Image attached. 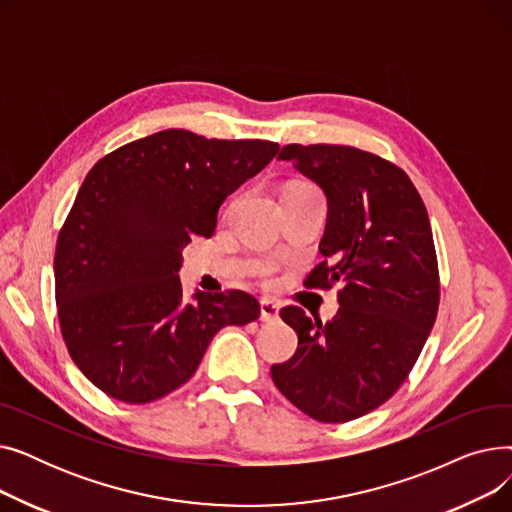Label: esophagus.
<instances>
[{
	"instance_id": "obj_1",
	"label": "esophagus",
	"mask_w": 512,
	"mask_h": 512,
	"mask_svg": "<svg viewBox=\"0 0 512 512\" xmlns=\"http://www.w3.org/2000/svg\"><path fill=\"white\" fill-rule=\"evenodd\" d=\"M280 313V305L270 301V299H263L261 301V321H265V324H272V321H278V315Z\"/></svg>"
}]
</instances>
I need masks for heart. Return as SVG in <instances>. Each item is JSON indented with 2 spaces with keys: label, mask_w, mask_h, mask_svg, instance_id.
<instances>
[{
  "label": "heart",
  "mask_w": 512,
  "mask_h": 512,
  "mask_svg": "<svg viewBox=\"0 0 512 512\" xmlns=\"http://www.w3.org/2000/svg\"><path fill=\"white\" fill-rule=\"evenodd\" d=\"M272 267L270 265H265V267H261V276L267 280V282H272Z\"/></svg>",
  "instance_id": "heart-1"
}]
</instances>
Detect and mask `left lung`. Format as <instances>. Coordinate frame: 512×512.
<instances>
[{"mask_svg": "<svg viewBox=\"0 0 512 512\" xmlns=\"http://www.w3.org/2000/svg\"><path fill=\"white\" fill-rule=\"evenodd\" d=\"M328 199V222L307 288L340 284L328 324L301 307L280 317L299 346L272 365L276 388L305 415L344 423L367 415L400 388L434 328L440 276L427 209L392 161L346 145H286Z\"/></svg>", "mask_w": 512, "mask_h": 512, "instance_id": "1", "label": "left lung"}]
</instances>
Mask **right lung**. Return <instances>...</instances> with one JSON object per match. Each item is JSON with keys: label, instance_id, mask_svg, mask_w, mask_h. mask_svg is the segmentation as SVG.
I'll list each match as a JSON object with an SVG mask.
<instances>
[{"label": "right lung", "instance_id": "right-lung-1", "mask_svg": "<svg viewBox=\"0 0 512 512\" xmlns=\"http://www.w3.org/2000/svg\"><path fill=\"white\" fill-rule=\"evenodd\" d=\"M280 151L272 141L205 139L170 128L101 157L60 230L53 272L60 328L85 378L130 405L193 378L211 338L247 326L259 303L242 290L184 301L178 270L191 236Z\"/></svg>", "mask_w": 512, "mask_h": 512}]
</instances>
